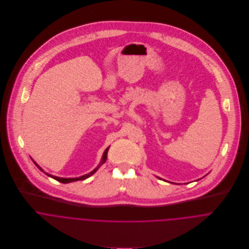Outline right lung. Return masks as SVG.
Listing matches in <instances>:
<instances>
[{
	"mask_svg": "<svg viewBox=\"0 0 249 249\" xmlns=\"http://www.w3.org/2000/svg\"><path fill=\"white\" fill-rule=\"evenodd\" d=\"M108 148L109 147H107V149L105 150V152H104V155H103V158H102V161H101V163L99 164V166L95 169V170H93L91 173H89V174H87V175H85V176H82V177H79V178H57V177H53V176H51V175H49V174H47V173H45L37 164H36V162L34 161V163L36 164V166L38 167V169L41 171V172H43L45 175H47L48 177H50V178H53V179H55V180H57L58 182H61V183H70V182H74V181H77V180H84V179H86V178H90L91 176H93L98 170H99V168L107 161V151H108Z\"/></svg>",
	"mask_w": 249,
	"mask_h": 249,
	"instance_id": "1",
	"label": "right lung"
}]
</instances>
